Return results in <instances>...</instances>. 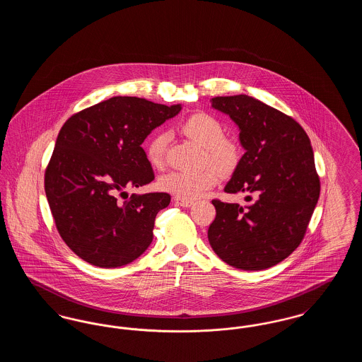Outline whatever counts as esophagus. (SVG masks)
Here are the masks:
<instances>
[{
    "instance_id": "1",
    "label": "esophagus",
    "mask_w": 362,
    "mask_h": 362,
    "mask_svg": "<svg viewBox=\"0 0 362 362\" xmlns=\"http://www.w3.org/2000/svg\"><path fill=\"white\" fill-rule=\"evenodd\" d=\"M175 204H176L177 206L182 207H189L192 205L191 201H189V199H182V198H176V199H175Z\"/></svg>"
}]
</instances>
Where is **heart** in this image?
Wrapping results in <instances>:
<instances>
[{"mask_svg":"<svg viewBox=\"0 0 362 362\" xmlns=\"http://www.w3.org/2000/svg\"><path fill=\"white\" fill-rule=\"evenodd\" d=\"M183 133L205 148V158L223 173L232 171L239 161V148L233 141L226 139L223 124L207 114L189 117L182 124ZM168 136L158 133L146 145V158L152 167L161 168L165 160ZM218 173L206 167L198 171H173L158 180V187L182 199H197L207 189L216 186Z\"/></svg>","mask_w":362,"mask_h":362,"instance_id":"b5f03b06","label":"heart"}]
</instances>
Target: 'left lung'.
Segmentation results:
<instances>
[{
	"label": "left lung",
	"instance_id": "left-lung-1",
	"mask_svg": "<svg viewBox=\"0 0 362 362\" xmlns=\"http://www.w3.org/2000/svg\"><path fill=\"white\" fill-rule=\"evenodd\" d=\"M211 107L239 127L241 156L225 192H245V205L213 199L207 238L229 266L263 270L288 258L303 240L320 182L304 129L248 95L217 96Z\"/></svg>",
	"mask_w": 362,
	"mask_h": 362
}]
</instances>
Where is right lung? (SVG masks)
Segmentation results:
<instances>
[{
    "label": "right lung",
    "mask_w": 362,
    "mask_h": 362,
    "mask_svg": "<svg viewBox=\"0 0 362 362\" xmlns=\"http://www.w3.org/2000/svg\"><path fill=\"white\" fill-rule=\"evenodd\" d=\"M182 104L114 96L70 117L62 126L45 175V191L61 238L88 263L121 267L153 240L167 192L118 194L155 179L141 148L152 130L177 115Z\"/></svg>",
    "instance_id": "add662e5"
}]
</instances>
